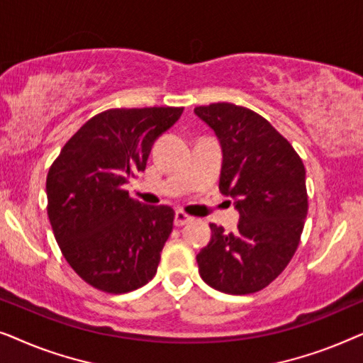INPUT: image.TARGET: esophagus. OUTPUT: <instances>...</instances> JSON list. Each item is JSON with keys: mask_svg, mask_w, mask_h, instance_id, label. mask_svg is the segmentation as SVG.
<instances>
[{"mask_svg": "<svg viewBox=\"0 0 363 363\" xmlns=\"http://www.w3.org/2000/svg\"><path fill=\"white\" fill-rule=\"evenodd\" d=\"M191 220H193V218L190 215H186L185 211L178 210L175 213V226H183V225H186V223H190Z\"/></svg>", "mask_w": 363, "mask_h": 363, "instance_id": "34e87169", "label": "esophagus"}]
</instances>
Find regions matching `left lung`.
I'll list each match as a JSON object with an SVG mask.
<instances>
[{
  "label": "left lung",
  "mask_w": 363,
  "mask_h": 363,
  "mask_svg": "<svg viewBox=\"0 0 363 363\" xmlns=\"http://www.w3.org/2000/svg\"><path fill=\"white\" fill-rule=\"evenodd\" d=\"M220 138V191L235 200L238 231L210 225L196 255L201 279L226 294L269 286L294 256L307 216L306 168L289 142L259 113L218 102L195 108Z\"/></svg>",
  "instance_id": "8db88e82"
}]
</instances>
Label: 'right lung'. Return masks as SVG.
<instances>
[{
    "mask_svg": "<svg viewBox=\"0 0 363 363\" xmlns=\"http://www.w3.org/2000/svg\"><path fill=\"white\" fill-rule=\"evenodd\" d=\"M183 107L108 108L62 147L46 180L48 216L69 266L111 294L155 276L173 230V208L143 205L123 185L147 167L153 142Z\"/></svg>",
    "mask_w": 363,
    "mask_h": 363,
    "instance_id": "right-lung-1",
    "label": "right lung"
}]
</instances>
